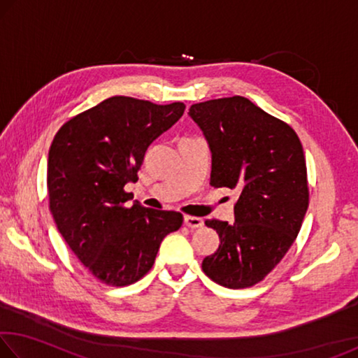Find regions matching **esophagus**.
Wrapping results in <instances>:
<instances>
[{"label":"esophagus","mask_w":358,"mask_h":358,"mask_svg":"<svg viewBox=\"0 0 358 358\" xmlns=\"http://www.w3.org/2000/svg\"><path fill=\"white\" fill-rule=\"evenodd\" d=\"M185 226H187L189 229H199L203 226V221L197 216H185Z\"/></svg>","instance_id":"esophagus-1"}]
</instances>
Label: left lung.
I'll return each mask as SVG.
<instances>
[{"label": "left lung", "mask_w": 358, "mask_h": 358, "mask_svg": "<svg viewBox=\"0 0 358 358\" xmlns=\"http://www.w3.org/2000/svg\"><path fill=\"white\" fill-rule=\"evenodd\" d=\"M211 151L215 187L237 189L235 221H205L220 248L203 273L229 289L262 281L287 252L308 210L306 162L299 136L243 96L189 108Z\"/></svg>", "instance_id": "obj_1"}]
</instances>
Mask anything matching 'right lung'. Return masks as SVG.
Wrapping results in <instances>:
<instances>
[{
  "instance_id": "add662e5",
  "label": "right lung",
  "mask_w": 358,
  "mask_h": 358,
  "mask_svg": "<svg viewBox=\"0 0 358 358\" xmlns=\"http://www.w3.org/2000/svg\"><path fill=\"white\" fill-rule=\"evenodd\" d=\"M185 112L113 96L64 123L47 162L50 211L59 234L94 278L121 287L153 266L161 241L183 224L177 211L124 207L145 151Z\"/></svg>"
}]
</instances>
